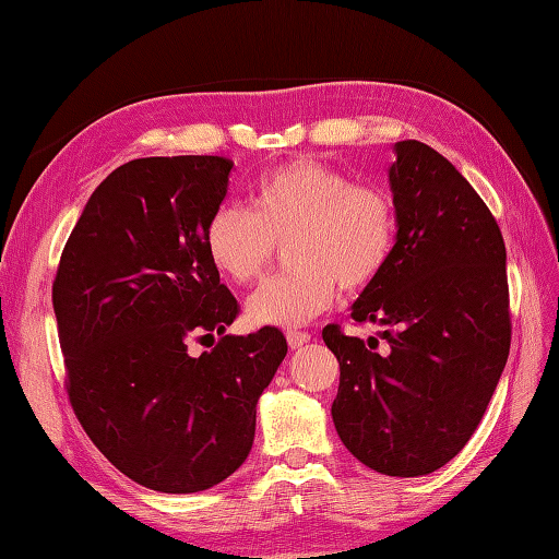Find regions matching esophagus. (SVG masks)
Here are the masks:
<instances>
[{"instance_id": "1", "label": "esophagus", "mask_w": 559, "mask_h": 559, "mask_svg": "<svg viewBox=\"0 0 559 559\" xmlns=\"http://www.w3.org/2000/svg\"><path fill=\"white\" fill-rule=\"evenodd\" d=\"M286 338H288V346L290 348H302L307 341H310V334H307V331H298V329H290L288 334H286Z\"/></svg>"}]
</instances>
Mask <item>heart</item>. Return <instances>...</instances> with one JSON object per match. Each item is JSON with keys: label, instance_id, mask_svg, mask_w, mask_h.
<instances>
[{"label": "heart", "instance_id": "obj_1", "mask_svg": "<svg viewBox=\"0 0 559 559\" xmlns=\"http://www.w3.org/2000/svg\"><path fill=\"white\" fill-rule=\"evenodd\" d=\"M276 242H288L293 266L261 283L247 314L254 324L298 326L338 288L360 293L382 276L396 245L394 201L331 163L298 158L261 177L252 209L221 204L204 228L211 264L240 286L264 273Z\"/></svg>", "mask_w": 559, "mask_h": 559}]
</instances>
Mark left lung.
Here are the masks:
<instances>
[{"mask_svg": "<svg viewBox=\"0 0 559 559\" xmlns=\"http://www.w3.org/2000/svg\"><path fill=\"white\" fill-rule=\"evenodd\" d=\"M389 168L396 245L353 305L355 324L385 341L322 338L341 367L331 406L350 454L384 476L442 468L466 447L500 382L512 343L507 249L466 177L420 141H399Z\"/></svg>", "mask_w": 559, "mask_h": 559, "instance_id": "obj_1", "label": "left lung"}]
</instances>
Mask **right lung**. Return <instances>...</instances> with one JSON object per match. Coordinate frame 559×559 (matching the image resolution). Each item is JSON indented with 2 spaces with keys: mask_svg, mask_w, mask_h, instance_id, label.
Wrapping results in <instances>:
<instances>
[{
  "mask_svg": "<svg viewBox=\"0 0 559 559\" xmlns=\"http://www.w3.org/2000/svg\"><path fill=\"white\" fill-rule=\"evenodd\" d=\"M233 160L136 158L98 185L52 283L64 386L83 430L127 478L199 492L242 466L283 331L223 336L240 314L204 247ZM222 338L197 359L189 340Z\"/></svg>",
  "mask_w": 559,
  "mask_h": 559,
  "instance_id": "1",
  "label": "right lung"
}]
</instances>
